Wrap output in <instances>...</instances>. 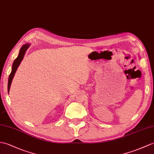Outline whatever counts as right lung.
Here are the masks:
<instances>
[{"instance_id": "obj_1", "label": "right lung", "mask_w": 154, "mask_h": 154, "mask_svg": "<svg viewBox=\"0 0 154 154\" xmlns=\"http://www.w3.org/2000/svg\"><path fill=\"white\" fill-rule=\"evenodd\" d=\"M29 46H30V44H26V45L22 46V47L20 48L18 56H17L16 58V60H14V62L12 64V71H11V73H10V75H9V78H8V92L10 91V85H11L12 81V79H13L14 76V74H15L17 67H18V66H20L21 62L22 61L26 51L28 49V48L29 47Z\"/></svg>"}]
</instances>
